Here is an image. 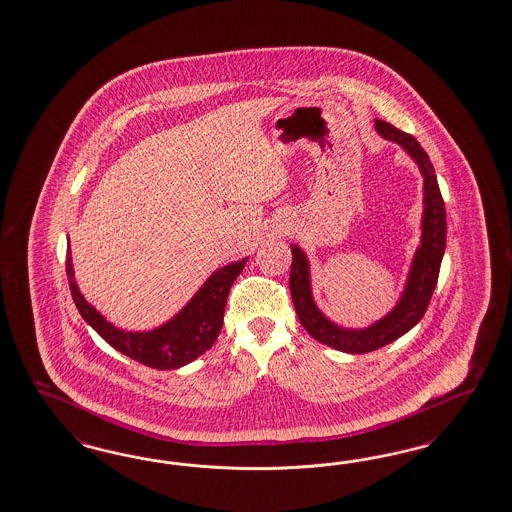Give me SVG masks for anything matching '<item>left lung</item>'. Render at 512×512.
<instances>
[{
    "mask_svg": "<svg viewBox=\"0 0 512 512\" xmlns=\"http://www.w3.org/2000/svg\"><path fill=\"white\" fill-rule=\"evenodd\" d=\"M375 129L379 131L381 137L404 146L409 156L419 165L425 179L421 246L415 251L409 270L408 286L404 289L400 303L392 308L385 318H381L369 328L343 329L335 326L318 310L312 299L307 255L299 247L291 246L293 261L289 272V289L295 312L303 328L307 329L316 341L350 354H366L389 345L404 333H408L409 329L425 316L430 297L438 282V272L446 249V207L434 175V167L430 164L429 154L409 133L400 131L392 123L375 120Z\"/></svg>",
    "mask_w": 512,
    "mask_h": 512,
    "instance_id": "1",
    "label": "left lung"
}]
</instances>
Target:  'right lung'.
Here are the masks:
<instances>
[{
	"instance_id": "obj_1",
	"label": "right lung",
	"mask_w": 512,
	"mask_h": 512,
	"mask_svg": "<svg viewBox=\"0 0 512 512\" xmlns=\"http://www.w3.org/2000/svg\"><path fill=\"white\" fill-rule=\"evenodd\" d=\"M247 259L236 261L232 265L223 266L209 276V280L200 291L192 297V301L164 326L152 331H123L106 322L103 314H99L83 299L80 289L74 280L70 244L66 253V276L72 291V299L80 310L83 320L95 329L110 347L120 350L131 360L154 369H177L190 364L205 350L213 347L219 331L223 328L226 297L234 284V280L244 270Z\"/></svg>"
}]
</instances>
